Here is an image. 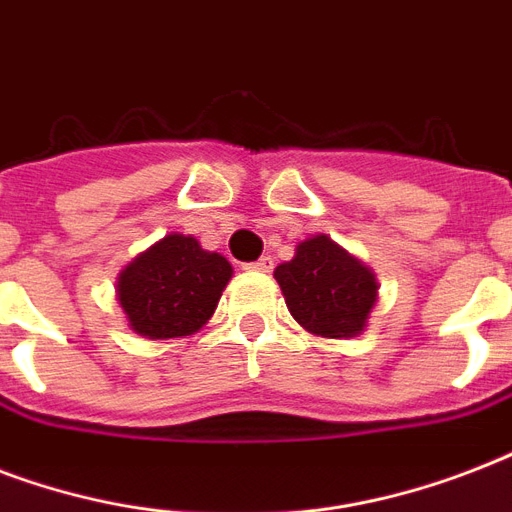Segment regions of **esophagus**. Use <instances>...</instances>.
<instances>
[{
  "label": "esophagus",
  "instance_id": "34e87169",
  "mask_svg": "<svg viewBox=\"0 0 512 512\" xmlns=\"http://www.w3.org/2000/svg\"><path fill=\"white\" fill-rule=\"evenodd\" d=\"M244 268H247V271H255V273H271L273 260L271 257H260L257 263H249V265H244Z\"/></svg>",
  "mask_w": 512,
  "mask_h": 512
}]
</instances>
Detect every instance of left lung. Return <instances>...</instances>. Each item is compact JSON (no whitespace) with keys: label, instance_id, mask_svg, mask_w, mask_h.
Wrapping results in <instances>:
<instances>
[{"label":"left lung","instance_id":"1","mask_svg":"<svg viewBox=\"0 0 512 512\" xmlns=\"http://www.w3.org/2000/svg\"><path fill=\"white\" fill-rule=\"evenodd\" d=\"M289 313L311 335L329 340L358 337L369 324L377 303V276L327 233H316L297 244L295 257L276 265Z\"/></svg>","mask_w":512,"mask_h":512}]
</instances>
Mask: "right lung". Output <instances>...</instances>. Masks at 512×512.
I'll return each instance as SVG.
<instances>
[{"label": "right lung", "instance_id": "1", "mask_svg": "<svg viewBox=\"0 0 512 512\" xmlns=\"http://www.w3.org/2000/svg\"><path fill=\"white\" fill-rule=\"evenodd\" d=\"M233 268L199 239L167 233L124 265L116 300L127 327L148 340L196 335L215 313Z\"/></svg>", "mask_w": 512, "mask_h": 512}]
</instances>
